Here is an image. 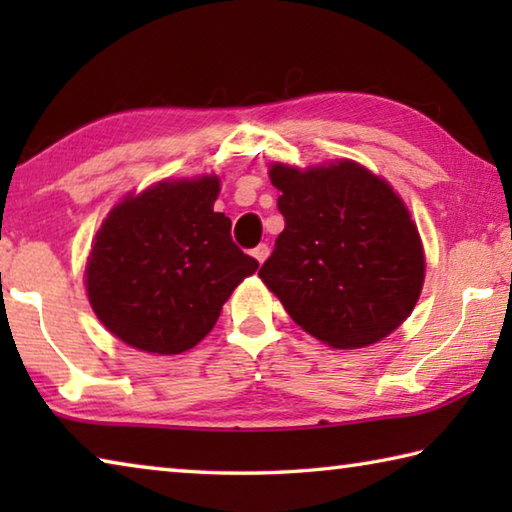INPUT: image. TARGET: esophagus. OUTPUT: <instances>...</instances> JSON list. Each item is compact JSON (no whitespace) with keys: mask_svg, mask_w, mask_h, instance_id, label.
<instances>
[{"mask_svg":"<svg viewBox=\"0 0 512 512\" xmlns=\"http://www.w3.org/2000/svg\"><path fill=\"white\" fill-rule=\"evenodd\" d=\"M268 253H271V250H268V246H266V244H259L257 248H253V257L257 259L259 264H264V262H266Z\"/></svg>","mask_w":512,"mask_h":512,"instance_id":"1","label":"esophagus"}]
</instances>
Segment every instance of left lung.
<instances>
[{
  "mask_svg": "<svg viewBox=\"0 0 512 512\" xmlns=\"http://www.w3.org/2000/svg\"><path fill=\"white\" fill-rule=\"evenodd\" d=\"M284 230L259 277L296 323L332 348H366L420 298L424 253L402 198L366 167L273 164Z\"/></svg>",
  "mask_w": 512,
  "mask_h": 512,
  "instance_id": "obj_1",
  "label": "left lung"
}]
</instances>
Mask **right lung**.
I'll list each match as a JSON object with an SVG mask.
<instances>
[{
	"label": "right lung",
	"mask_w": 512,
	"mask_h": 512,
	"mask_svg": "<svg viewBox=\"0 0 512 512\" xmlns=\"http://www.w3.org/2000/svg\"><path fill=\"white\" fill-rule=\"evenodd\" d=\"M219 178L162 180L112 207L94 237L85 289L94 314L124 343L151 354L194 348L230 293L257 271L214 212Z\"/></svg>",
	"instance_id": "right-lung-1"
}]
</instances>
